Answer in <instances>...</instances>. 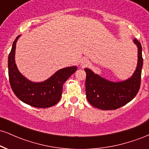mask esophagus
Returning <instances> with one entry per match:
<instances>
[{"instance_id": "obj_1", "label": "esophagus", "mask_w": 149, "mask_h": 149, "mask_svg": "<svg viewBox=\"0 0 149 149\" xmlns=\"http://www.w3.org/2000/svg\"><path fill=\"white\" fill-rule=\"evenodd\" d=\"M88 64V61L87 59H85V58H83V59H82L81 61H80V65H81L82 66H87Z\"/></svg>"}]
</instances>
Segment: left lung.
Returning <instances> with one entry per match:
<instances>
[{"mask_svg": "<svg viewBox=\"0 0 149 149\" xmlns=\"http://www.w3.org/2000/svg\"><path fill=\"white\" fill-rule=\"evenodd\" d=\"M134 42L138 47L137 66L129 79L121 82L109 81L85 68V92L88 101L94 107L102 110H115L134 98L141 85L143 66L142 47L137 39Z\"/></svg>", "mask_w": 149, "mask_h": 149, "instance_id": "1", "label": "left lung"}]
</instances>
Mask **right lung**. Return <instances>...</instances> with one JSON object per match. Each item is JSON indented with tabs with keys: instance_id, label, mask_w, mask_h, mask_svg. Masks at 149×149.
Masks as SVG:
<instances>
[{
	"instance_id": "1",
	"label": "right lung",
	"mask_w": 149,
	"mask_h": 149,
	"mask_svg": "<svg viewBox=\"0 0 149 149\" xmlns=\"http://www.w3.org/2000/svg\"><path fill=\"white\" fill-rule=\"evenodd\" d=\"M20 36L13 42L8 56V76L12 90L24 103L36 108H48L60 100L63 85L77 70L76 66L61 69L50 78L40 83H33L25 78L18 71L15 64L16 42Z\"/></svg>"
}]
</instances>
